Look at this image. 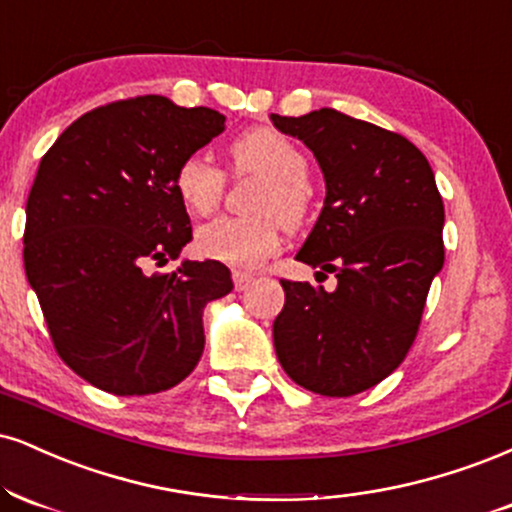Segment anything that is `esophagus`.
Masks as SVG:
<instances>
[{
	"instance_id": "esophagus-1",
	"label": "esophagus",
	"mask_w": 512,
	"mask_h": 512,
	"mask_svg": "<svg viewBox=\"0 0 512 512\" xmlns=\"http://www.w3.org/2000/svg\"><path fill=\"white\" fill-rule=\"evenodd\" d=\"M255 279V276L248 274V272H233V286H236V291H245V288L250 286V281Z\"/></svg>"
}]
</instances>
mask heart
<instances>
[{
    "instance_id": "b5f03b06",
    "label": "heart",
    "mask_w": 512,
    "mask_h": 512,
    "mask_svg": "<svg viewBox=\"0 0 512 512\" xmlns=\"http://www.w3.org/2000/svg\"><path fill=\"white\" fill-rule=\"evenodd\" d=\"M233 176H260L250 217H219L202 226L195 248L207 260L233 269H255L281 248V229H298L310 209L305 152L274 128H255L233 140ZM174 188L193 214L207 217L219 207L226 174L205 155H190L176 166Z\"/></svg>"
}]
</instances>
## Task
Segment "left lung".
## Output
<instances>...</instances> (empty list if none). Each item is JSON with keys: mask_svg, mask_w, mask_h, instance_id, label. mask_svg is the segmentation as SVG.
Wrapping results in <instances>:
<instances>
[{"mask_svg": "<svg viewBox=\"0 0 512 512\" xmlns=\"http://www.w3.org/2000/svg\"><path fill=\"white\" fill-rule=\"evenodd\" d=\"M315 152L326 197L295 260L336 274V291L281 279L274 319L283 372L303 389L348 398L384 381L410 353L443 267V200L427 157L400 133L336 109L272 114Z\"/></svg>", "mask_w": 512, "mask_h": 512, "instance_id": "1", "label": "left lung"}]
</instances>
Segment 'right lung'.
<instances>
[{
  "mask_svg": "<svg viewBox=\"0 0 512 512\" xmlns=\"http://www.w3.org/2000/svg\"><path fill=\"white\" fill-rule=\"evenodd\" d=\"M226 116L162 95L83 114L42 157L30 188L23 264L49 338L78 377L114 396L181 384L205 350L202 310L231 293L229 267L183 262L193 240L176 166Z\"/></svg>",
  "mask_w": 512,
  "mask_h": 512,
  "instance_id": "1",
  "label": "right lung"
}]
</instances>
